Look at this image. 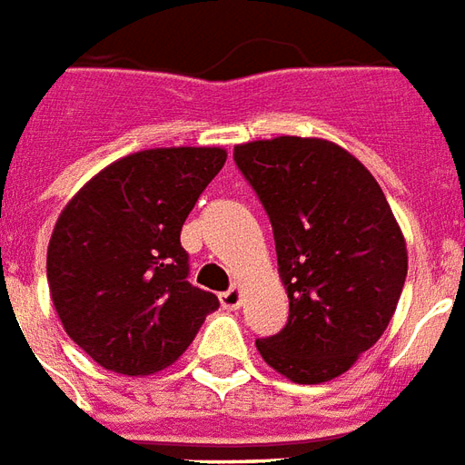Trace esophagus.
Instances as JSON below:
<instances>
[{"mask_svg": "<svg viewBox=\"0 0 465 465\" xmlns=\"http://www.w3.org/2000/svg\"><path fill=\"white\" fill-rule=\"evenodd\" d=\"M219 298H222V305L226 311H236V308L242 305V291H239L236 285H232L229 291H223Z\"/></svg>", "mask_w": 465, "mask_h": 465, "instance_id": "1", "label": "esophagus"}]
</instances>
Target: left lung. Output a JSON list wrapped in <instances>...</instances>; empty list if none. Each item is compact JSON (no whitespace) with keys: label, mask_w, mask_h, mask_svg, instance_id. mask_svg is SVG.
I'll return each mask as SVG.
<instances>
[{"label":"left lung","mask_w":465,"mask_h":465,"mask_svg":"<svg viewBox=\"0 0 465 465\" xmlns=\"http://www.w3.org/2000/svg\"><path fill=\"white\" fill-rule=\"evenodd\" d=\"M266 209L288 322L261 357L298 384L347 372L381 338L407 278V246L364 164L328 140L276 137L233 147Z\"/></svg>","instance_id":"1"}]
</instances>
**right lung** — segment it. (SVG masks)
Instances as JSON below:
<instances>
[{"mask_svg":"<svg viewBox=\"0 0 465 465\" xmlns=\"http://www.w3.org/2000/svg\"><path fill=\"white\" fill-rule=\"evenodd\" d=\"M222 147H157L98 172L58 216L46 276L68 338L118 374H153L197 338L219 298L189 283L182 223Z\"/></svg>","mask_w":465,"mask_h":465,"instance_id":"right-lung-1","label":"right lung"}]
</instances>
